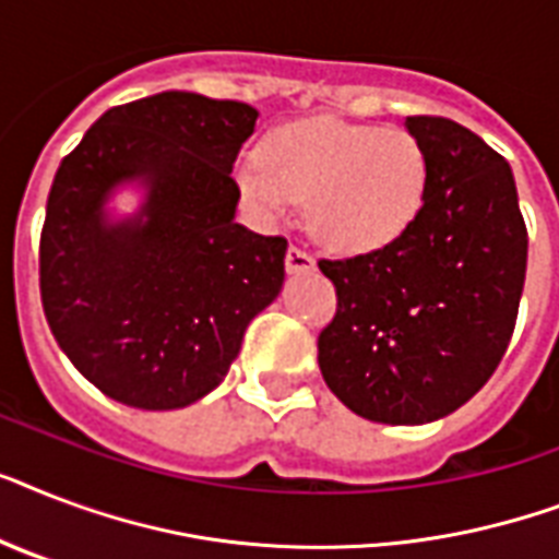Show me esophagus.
I'll use <instances>...</instances> for the list:
<instances>
[{"label":"esophagus","mask_w":559,"mask_h":559,"mask_svg":"<svg viewBox=\"0 0 559 559\" xmlns=\"http://www.w3.org/2000/svg\"><path fill=\"white\" fill-rule=\"evenodd\" d=\"M284 263H287V272H310L316 266L313 258H310L301 246H289Z\"/></svg>","instance_id":"1"}]
</instances>
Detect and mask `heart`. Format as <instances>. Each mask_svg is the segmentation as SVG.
<instances>
[{
    "instance_id": "obj_1",
    "label": "heart",
    "mask_w": 559,
    "mask_h": 559,
    "mask_svg": "<svg viewBox=\"0 0 559 559\" xmlns=\"http://www.w3.org/2000/svg\"><path fill=\"white\" fill-rule=\"evenodd\" d=\"M237 182L270 217L307 200V226L331 252L368 254L406 235L429 191L424 142L403 127L301 118L272 130Z\"/></svg>"
}]
</instances>
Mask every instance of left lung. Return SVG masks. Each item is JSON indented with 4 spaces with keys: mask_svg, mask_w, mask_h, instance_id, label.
<instances>
[{
    "mask_svg": "<svg viewBox=\"0 0 559 559\" xmlns=\"http://www.w3.org/2000/svg\"><path fill=\"white\" fill-rule=\"evenodd\" d=\"M429 191L380 252L319 261L336 316L319 333L328 389L373 424H429L464 406L502 362L520 313L528 228L511 165L450 118L408 116Z\"/></svg>",
    "mask_w": 559,
    "mask_h": 559,
    "instance_id": "left-lung-1",
    "label": "left lung"
}]
</instances>
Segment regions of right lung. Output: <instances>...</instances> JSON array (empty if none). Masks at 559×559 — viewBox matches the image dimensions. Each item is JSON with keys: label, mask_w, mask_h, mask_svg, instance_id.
Listing matches in <instances>:
<instances>
[{"label": "right lung", "mask_w": 559, "mask_h": 559, "mask_svg": "<svg viewBox=\"0 0 559 559\" xmlns=\"http://www.w3.org/2000/svg\"><path fill=\"white\" fill-rule=\"evenodd\" d=\"M258 109L159 92L107 109L55 174L39 296L72 366L124 406L182 408L217 389L254 316L284 284V237L235 219L231 168ZM124 181L139 215L103 205Z\"/></svg>", "instance_id": "obj_1"}]
</instances>
